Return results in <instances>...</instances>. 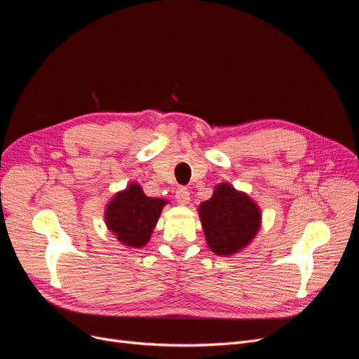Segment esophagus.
I'll return each mask as SVG.
<instances>
[{
    "mask_svg": "<svg viewBox=\"0 0 359 359\" xmlns=\"http://www.w3.org/2000/svg\"><path fill=\"white\" fill-rule=\"evenodd\" d=\"M175 198H177V202L181 203V205H187L190 202V191L186 189V187H180L177 191H175Z\"/></svg>",
    "mask_w": 359,
    "mask_h": 359,
    "instance_id": "esophagus-1",
    "label": "esophagus"
}]
</instances>
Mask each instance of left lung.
<instances>
[{"instance_id":"obj_1","label":"left lung","mask_w":359,"mask_h":359,"mask_svg":"<svg viewBox=\"0 0 359 359\" xmlns=\"http://www.w3.org/2000/svg\"><path fill=\"white\" fill-rule=\"evenodd\" d=\"M199 217L211 252L232 256L245 248L260 229L262 214L244 191L222 182L214 194L199 205Z\"/></svg>"}]
</instances>
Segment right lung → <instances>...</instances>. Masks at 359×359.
<instances>
[{
    "label": "right lung",
    "instance_id": "add662e5",
    "mask_svg": "<svg viewBox=\"0 0 359 359\" xmlns=\"http://www.w3.org/2000/svg\"><path fill=\"white\" fill-rule=\"evenodd\" d=\"M168 201L148 198L137 182L118 191L106 205L104 222L116 240L130 247H144L158 222L163 206Z\"/></svg>",
    "mask_w": 359,
    "mask_h": 359
}]
</instances>
